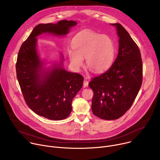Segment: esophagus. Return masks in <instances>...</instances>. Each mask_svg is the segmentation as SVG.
Here are the masks:
<instances>
[{
  "label": "esophagus",
  "mask_w": 160,
  "mask_h": 160,
  "mask_svg": "<svg viewBox=\"0 0 160 160\" xmlns=\"http://www.w3.org/2000/svg\"><path fill=\"white\" fill-rule=\"evenodd\" d=\"M83 85H84V87H88V82L87 80H84V81H83Z\"/></svg>",
  "instance_id": "esophagus-1"
}]
</instances>
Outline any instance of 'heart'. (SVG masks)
<instances>
[{
	"label": "heart",
	"mask_w": 160,
	"mask_h": 160,
	"mask_svg": "<svg viewBox=\"0 0 160 160\" xmlns=\"http://www.w3.org/2000/svg\"><path fill=\"white\" fill-rule=\"evenodd\" d=\"M73 50H69L68 56L72 66L79 69L83 64L95 73L103 72L110 68L115 59L116 48L112 38L107 34L83 31L73 39Z\"/></svg>",
	"instance_id": "heart-1"
}]
</instances>
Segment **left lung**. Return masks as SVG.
<instances>
[{"label": "left lung", "mask_w": 160, "mask_h": 160, "mask_svg": "<svg viewBox=\"0 0 160 160\" xmlns=\"http://www.w3.org/2000/svg\"><path fill=\"white\" fill-rule=\"evenodd\" d=\"M118 56L105 73L92 78V111L94 115L106 120L120 118L130 109L142 82V61L138 45L120 23Z\"/></svg>", "instance_id": "obj_1"}]
</instances>
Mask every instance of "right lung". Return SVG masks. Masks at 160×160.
<instances>
[{
	"label": "right lung",
	"mask_w": 160,
	"mask_h": 160,
	"mask_svg": "<svg viewBox=\"0 0 160 160\" xmlns=\"http://www.w3.org/2000/svg\"><path fill=\"white\" fill-rule=\"evenodd\" d=\"M76 25V21L68 20L38 25L18 52L16 75L24 99L33 112L49 120H61L70 115L72 100L82 87L83 77L67 72L61 64L41 75L42 64L36 49V37L42 33L64 35Z\"/></svg>",
	"instance_id": "1"
}]
</instances>
